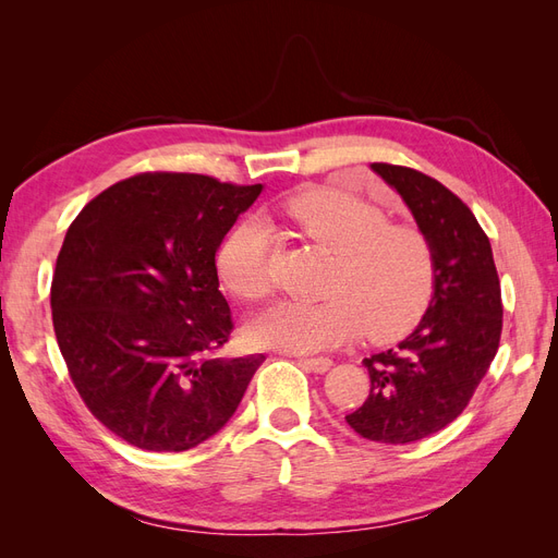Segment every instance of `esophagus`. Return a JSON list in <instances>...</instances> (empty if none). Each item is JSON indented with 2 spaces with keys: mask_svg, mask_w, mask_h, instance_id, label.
<instances>
[{
  "mask_svg": "<svg viewBox=\"0 0 558 558\" xmlns=\"http://www.w3.org/2000/svg\"><path fill=\"white\" fill-rule=\"evenodd\" d=\"M298 363L302 365V367H307V369H312V373H326V369H330V365H332V361L330 359H307V356H298Z\"/></svg>",
  "mask_w": 558,
  "mask_h": 558,
  "instance_id": "34e87169",
  "label": "esophagus"
}]
</instances>
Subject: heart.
Instances as JSON below:
<instances>
[{"mask_svg": "<svg viewBox=\"0 0 558 558\" xmlns=\"http://www.w3.org/2000/svg\"><path fill=\"white\" fill-rule=\"evenodd\" d=\"M300 238L335 256L328 300H279L251 320L248 340L286 351H320L365 332L386 344L412 332L437 289V253L426 230L337 189H307L281 205ZM216 272L244 302L269 293V232L260 221L234 226L216 253Z\"/></svg>", "mask_w": 558, "mask_h": 558, "instance_id": "b5f03b06", "label": "heart"}]
</instances>
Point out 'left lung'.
I'll return each instance as SVG.
<instances>
[{
    "label": "left lung",
    "mask_w": 558,
    "mask_h": 558,
    "mask_svg": "<svg viewBox=\"0 0 558 558\" xmlns=\"http://www.w3.org/2000/svg\"><path fill=\"white\" fill-rule=\"evenodd\" d=\"M408 202L437 253V289L410 337L363 361L369 396L347 424L365 440L408 445L459 416L492 365L502 330L492 244L461 197L412 167L373 162Z\"/></svg>",
    "instance_id": "1"
}]
</instances>
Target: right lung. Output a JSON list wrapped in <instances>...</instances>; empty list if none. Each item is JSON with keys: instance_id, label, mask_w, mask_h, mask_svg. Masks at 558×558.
I'll list each match as a JSON object with an SVG mask.
<instances>
[{"instance_id": "right-lung-1", "label": "right lung", "mask_w": 558, "mask_h": 558, "mask_svg": "<svg viewBox=\"0 0 558 558\" xmlns=\"http://www.w3.org/2000/svg\"><path fill=\"white\" fill-rule=\"evenodd\" d=\"M263 185L144 172L74 218L50 310L93 416L128 445L185 451L221 430L265 356L216 359L234 328L216 251Z\"/></svg>"}]
</instances>
